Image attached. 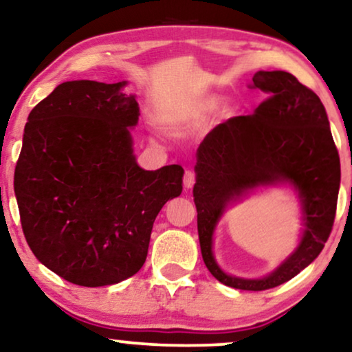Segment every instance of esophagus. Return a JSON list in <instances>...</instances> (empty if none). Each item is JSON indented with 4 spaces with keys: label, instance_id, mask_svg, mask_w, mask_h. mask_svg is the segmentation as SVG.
Wrapping results in <instances>:
<instances>
[{
    "label": "esophagus",
    "instance_id": "1",
    "mask_svg": "<svg viewBox=\"0 0 352 352\" xmlns=\"http://www.w3.org/2000/svg\"><path fill=\"white\" fill-rule=\"evenodd\" d=\"M194 184H195V175H194V171L187 170V171L184 173V187H186V189H192Z\"/></svg>",
    "mask_w": 352,
    "mask_h": 352
}]
</instances>
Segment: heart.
Instances as JSON below:
<instances>
[{
	"label": "heart",
	"mask_w": 352,
	"mask_h": 352,
	"mask_svg": "<svg viewBox=\"0 0 352 352\" xmlns=\"http://www.w3.org/2000/svg\"><path fill=\"white\" fill-rule=\"evenodd\" d=\"M221 104V97L218 95H205L189 104V107L179 109L176 113H170L163 118V127L168 134L173 137H184L190 134L204 120L217 111ZM236 115L234 107L225 109V116L231 118Z\"/></svg>",
	"instance_id": "obj_1"
}]
</instances>
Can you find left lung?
<instances>
[{
	"instance_id": "obj_1",
	"label": "left lung",
	"mask_w": 352,
	"mask_h": 352,
	"mask_svg": "<svg viewBox=\"0 0 352 352\" xmlns=\"http://www.w3.org/2000/svg\"><path fill=\"white\" fill-rule=\"evenodd\" d=\"M249 87L268 98L250 116L232 118L208 132L195 155L192 194L210 273L236 289L263 291L289 281L322 252L335 221L341 168L325 107L312 90L285 71H258ZM273 186L298 197V244L265 277L231 276L212 252L216 228L231 206Z\"/></svg>"
}]
</instances>
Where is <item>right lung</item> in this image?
Instances as JSON below:
<instances>
[{"mask_svg": "<svg viewBox=\"0 0 352 352\" xmlns=\"http://www.w3.org/2000/svg\"><path fill=\"white\" fill-rule=\"evenodd\" d=\"M127 80L59 84L32 109L14 173L27 244L66 281L98 287L135 275L153 221L182 192L184 170L137 165L139 121Z\"/></svg>", "mask_w": 352, "mask_h": 352, "instance_id": "obj_1", "label": "right lung"}]
</instances>
